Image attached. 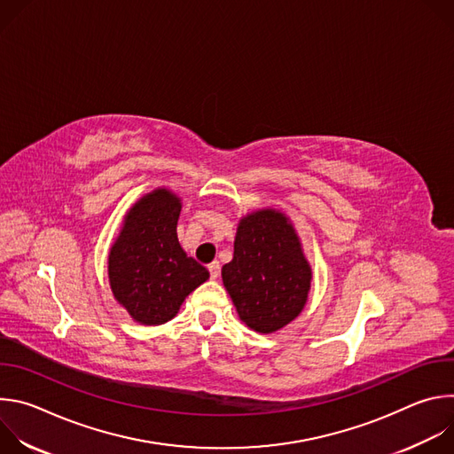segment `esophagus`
Returning a JSON list of instances; mask_svg holds the SVG:
<instances>
[{"mask_svg": "<svg viewBox=\"0 0 454 454\" xmlns=\"http://www.w3.org/2000/svg\"><path fill=\"white\" fill-rule=\"evenodd\" d=\"M208 271H210V277L215 280L217 277H219V273H221V264L215 261V262H212V264H208Z\"/></svg>", "mask_w": 454, "mask_h": 454, "instance_id": "obj_1", "label": "esophagus"}]
</instances>
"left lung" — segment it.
<instances>
[{
    "instance_id": "left-lung-1",
    "label": "left lung",
    "mask_w": 454,
    "mask_h": 454,
    "mask_svg": "<svg viewBox=\"0 0 454 454\" xmlns=\"http://www.w3.org/2000/svg\"><path fill=\"white\" fill-rule=\"evenodd\" d=\"M223 282L240 319L256 333H275L301 312L310 268L284 214L261 210L239 223Z\"/></svg>"
}]
</instances>
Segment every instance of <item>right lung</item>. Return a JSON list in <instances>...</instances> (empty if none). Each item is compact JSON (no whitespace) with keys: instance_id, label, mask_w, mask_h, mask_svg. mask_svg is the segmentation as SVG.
Masks as SVG:
<instances>
[{"instance_id":"obj_1","label":"right lung","mask_w":454,"mask_h":454,"mask_svg":"<svg viewBox=\"0 0 454 454\" xmlns=\"http://www.w3.org/2000/svg\"><path fill=\"white\" fill-rule=\"evenodd\" d=\"M179 198L154 190L129 212L109 253L113 294L144 325L172 319L183 300L210 277L179 246Z\"/></svg>"}]
</instances>
